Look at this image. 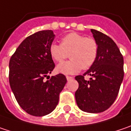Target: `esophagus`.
<instances>
[{
    "label": "esophagus",
    "mask_w": 131,
    "mask_h": 131,
    "mask_svg": "<svg viewBox=\"0 0 131 131\" xmlns=\"http://www.w3.org/2000/svg\"><path fill=\"white\" fill-rule=\"evenodd\" d=\"M66 78H67V81H70V80H71L73 79V77H71V76H66Z\"/></svg>",
    "instance_id": "1"
}]
</instances>
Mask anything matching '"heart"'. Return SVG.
I'll list each match as a JSON object with an SVG mask.
<instances>
[{
	"instance_id": "obj_1",
	"label": "heart",
	"mask_w": 131,
	"mask_h": 131,
	"mask_svg": "<svg viewBox=\"0 0 131 131\" xmlns=\"http://www.w3.org/2000/svg\"><path fill=\"white\" fill-rule=\"evenodd\" d=\"M98 44L90 37L77 32H70L61 39V44L52 43L50 46V54L56 62H61L68 57L70 61L62 62L56 67L59 73L72 75L82 69L90 68L96 61L98 56Z\"/></svg>"
}]
</instances>
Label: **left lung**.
<instances>
[{
  "instance_id": "1",
  "label": "left lung",
  "mask_w": 131,
  "mask_h": 131,
  "mask_svg": "<svg viewBox=\"0 0 131 131\" xmlns=\"http://www.w3.org/2000/svg\"><path fill=\"white\" fill-rule=\"evenodd\" d=\"M90 31L98 44V56L83 75L75 76L79 86L75 97L82 111L97 113L108 109L118 96L124 78V59L110 37L96 29ZM86 74L91 76L88 81L84 79Z\"/></svg>"
}]
</instances>
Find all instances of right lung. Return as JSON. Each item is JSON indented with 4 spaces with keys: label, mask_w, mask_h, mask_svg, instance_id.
<instances>
[{
    "label": "right lung",
    "mask_w": 131,
    "mask_h": 131,
    "mask_svg": "<svg viewBox=\"0 0 131 131\" xmlns=\"http://www.w3.org/2000/svg\"><path fill=\"white\" fill-rule=\"evenodd\" d=\"M55 36L52 30H42L25 38L9 61V84L20 107L35 116L52 112L59 100L67 79L63 74L49 77L55 68L50 46Z\"/></svg>",
    "instance_id": "right-lung-1"
}]
</instances>
